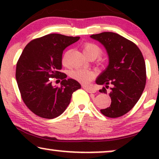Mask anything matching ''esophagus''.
<instances>
[{"label":"esophagus","mask_w":159,"mask_h":159,"mask_svg":"<svg viewBox=\"0 0 159 159\" xmlns=\"http://www.w3.org/2000/svg\"><path fill=\"white\" fill-rule=\"evenodd\" d=\"M83 88L84 89V90L87 91V93H95L96 92V90L93 88H92V87H87V86H84Z\"/></svg>","instance_id":"1"}]
</instances>
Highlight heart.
Masks as SVG:
<instances>
[{
	"label": "heart",
	"mask_w": 159,
	"mask_h": 159,
	"mask_svg": "<svg viewBox=\"0 0 159 159\" xmlns=\"http://www.w3.org/2000/svg\"><path fill=\"white\" fill-rule=\"evenodd\" d=\"M82 49L87 57L96 58L102 54V50L97 45L93 43H85L82 45ZM70 50L67 51L62 57V64L65 66L69 65V56ZM71 77L81 83L87 84L93 79L95 74L93 71L87 69H75L70 73Z\"/></svg>",
	"instance_id": "obj_1"
}]
</instances>
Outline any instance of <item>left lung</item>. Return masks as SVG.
Segmentation results:
<instances>
[{"label":"left lung","instance_id":"obj_1","mask_svg":"<svg viewBox=\"0 0 159 159\" xmlns=\"http://www.w3.org/2000/svg\"><path fill=\"white\" fill-rule=\"evenodd\" d=\"M106 48L109 65L96 80L99 90L107 93L109 84L111 104L100 110L105 116L116 118L127 114L136 105L143 93L147 80L146 64L143 54L136 44L126 38L112 32H103L90 36Z\"/></svg>","mask_w":159,"mask_h":159}]
</instances>
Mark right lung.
Returning a JSON list of instances; mask_svg holds the SVG:
<instances>
[{
  "label": "right lung",
  "instance_id": "1",
  "mask_svg": "<svg viewBox=\"0 0 159 159\" xmlns=\"http://www.w3.org/2000/svg\"><path fill=\"white\" fill-rule=\"evenodd\" d=\"M79 38L51 34L31 40L24 48L16 64V81L24 103L38 116L57 117L81 88L77 81L60 72L63 51ZM53 78L61 80L60 87H52Z\"/></svg>",
  "mask_w": 159,
  "mask_h": 159
}]
</instances>
